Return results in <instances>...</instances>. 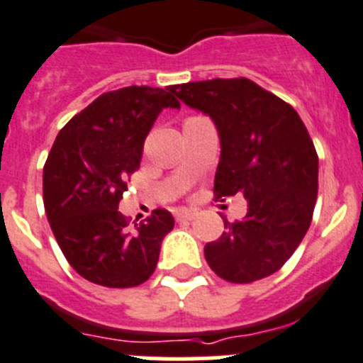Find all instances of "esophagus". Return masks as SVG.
Masks as SVG:
<instances>
[{"label": "esophagus", "mask_w": 363, "mask_h": 363, "mask_svg": "<svg viewBox=\"0 0 363 363\" xmlns=\"http://www.w3.org/2000/svg\"><path fill=\"white\" fill-rule=\"evenodd\" d=\"M195 217H197V210H194V208H182V210L175 213V219L177 220H194Z\"/></svg>", "instance_id": "1"}]
</instances>
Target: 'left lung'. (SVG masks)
I'll return each mask as SVG.
<instances>
[{
    "label": "left lung",
    "mask_w": 363,
    "mask_h": 363,
    "mask_svg": "<svg viewBox=\"0 0 363 363\" xmlns=\"http://www.w3.org/2000/svg\"><path fill=\"white\" fill-rule=\"evenodd\" d=\"M210 116L220 155L217 197L242 195L247 216L204 247L210 269L232 283L279 270L307 234L318 194V155L294 107L247 78H213L169 87Z\"/></svg>",
    "instance_id": "obj_1"
}]
</instances>
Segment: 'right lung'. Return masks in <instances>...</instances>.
<instances>
[{"instance_id":"1","label":"right lung","mask_w":363,"mask_h":363,"mask_svg":"<svg viewBox=\"0 0 363 363\" xmlns=\"http://www.w3.org/2000/svg\"><path fill=\"white\" fill-rule=\"evenodd\" d=\"M181 109L169 91L129 86L100 94L56 137L43 166V204L65 259L87 281L111 289L150 279L160 242L175 225L155 210L128 228L118 212L128 177L162 109Z\"/></svg>"}]
</instances>
